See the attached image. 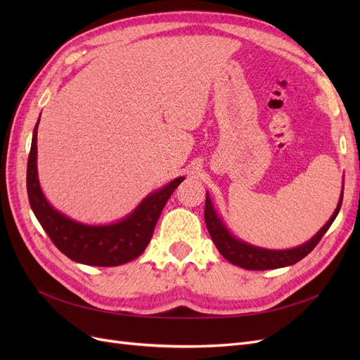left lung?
Instances as JSON below:
<instances>
[{
    "label": "left lung",
    "mask_w": 360,
    "mask_h": 360,
    "mask_svg": "<svg viewBox=\"0 0 360 360\" xmlns=\"http://www.w3.org/2000/svg\"><path fill=\"white\" fill-rule=\"evenodd\" d=\"M342 195H344V186L341 192V198L338 201V205L333 214L330 216V219L326 222V225L311 238V240L292 249H284V250L264 249V248H258V246L245 243L243 240H240V238H236L230 231H228V228L224 225L221 217L217 216L209 193H207L205 197L204 221L214 246L217 248V250H219L221 255L225 259L230 261V263L246 270L279 269V267L296 264L297 261L307 257L311 250L317 246V243L321 240V237L333 224L338 213H340L341 204H342Z\"/></svg>",
    "instance_id": "obj_1"
}]
</instances>
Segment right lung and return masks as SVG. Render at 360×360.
<instances>
[{
    "mask_svg": "<svg viewBox=\"0 0 360 360\" xmlns=\"http://www.w3.org/2000/svg\"><path fill=\"white\" fill-rule=\"evenodd\" d=\"M40 120V118H39ZM37 126L32 132L27 165V192L32 212L52 243L76 263L114 267L144 252L168 198L184 177L150 193L124 219L110 225H85L72 221L48 202L37 177Z\"/></svg>",
    "mask_w": 360,
    "mask_h": 360,
    "instance_id": "right-lung-1",
    "label": "right lung"
}]
</instances>
